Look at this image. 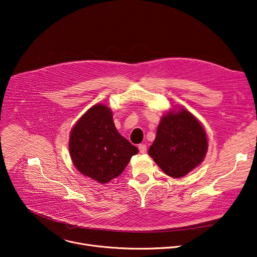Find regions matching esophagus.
<instances>
[{
  "label": "esophagus",
  "mask_w": 257,
  "mask_h": 257,
  "mask_svg": "<svg viewBox=\"0 0 257 257\" xmlns=\"http://www.w3.org/2000/svg\"><path fill=\"white\" fill-rule=\"evenodd\" d=\"M147 146L146 145H139L138 146V150H139V153H141V154H146L147 153Z\"/></svg>",
  "instance_id": "obj_1"
}]
</instances>
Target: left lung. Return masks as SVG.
I'll use <instances>...</instances> for the list:
<instances>
[{
    "mask_svg": "<svg viewBox=\"0 0 257 257\" xmlns=\"http://www.w3.org/2000/svg\"><path fill=\"white\" fill-rule=\"evenodd\" d=\"M207 151L202 123L188 109L172 105L162 115L149 155L165 174L181 178L201 164Z\"/></svg>",
    "mask_w": 257,
    "mask_h": 257,
    "instance_id": "1",
    "label": "left lung"
}]
</instances>
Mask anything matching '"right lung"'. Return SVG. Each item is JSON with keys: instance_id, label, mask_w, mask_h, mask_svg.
Instances as JSON below:
<instances>
[{"instance_id": "right-lung-1", "label": "right lung", "mask_w": 257, "mask_h": 257, "mask_svg": "<svg viewBox=\"0 0 257 257\" xmlns=\"http://www.w3.org/2000/svg\"><path fill=\"white\" fill-rule=\"evenodd\" d=\"M68 150L76 169L99 183L121 175L138 153L116 130L111 109L102 103L91 106L74 125Z\"/></svg>"}]
</instances>
